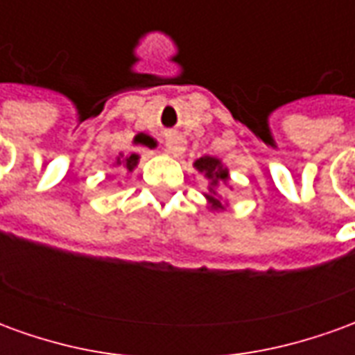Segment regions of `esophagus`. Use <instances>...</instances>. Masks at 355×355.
<instances>
[{
    "label": "esophagus",
    "instance_id": "1",
    "mask_svg": "<svg viewBox=\"0 0 355 355\" xmlns=\"http://www.w3.org/2000/svg\"><path fill=\"white\" fill-rule=\"evenodd\" d=\"M165 148H167V152H169L173 157H178V155L184 154L186 150V139L184 137H171L165 142Z\"/></svg>",
    "mask_w": 355,
    "mask_h": 355
}]
</instances>
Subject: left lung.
Instances as JSON below:
<instances>
[{
    "label": "left lung",
    "instance_id": "left-lung-1",
    "mask_svg": "<svg viewBox=\"0 0 355 355\" xmlns=\"http://www.w3.org/2000/svg\"><path fill=\"white\" fill-rule=\"evenodd\" d=\"M193 167L198 173L207 178V192H203V198L207 200V209L213 213H223L228 209V200L226 196L220 192V188H228L234 190L230 184V171L224 165L223 159H218L215 155H203L200 159L193 162Z\"/></svg>",
    "mask_w": 355,
    "mask_h": 355
}]
</instances>
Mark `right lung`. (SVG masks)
<instances>
[{"mask_svg": "<svg viewBox=\"0 0 355 355\" xmlns=\"http://www.w3.org/2000/svg\"><path fill=\"white\" fill-rule=\"evenodd\" d=\"M132 144H135V146L155 148L157 146V140H155L154 137L146 135V132H139V135H135ZM139 162H140V155L137 154V152H129V154L119 152V155L116 157V162H114V167H119V169H123L125 173H132V171L139 167Z\"/></svg>", "mask_w": 355, "mask_h": 355, "instance_id": "1", "label": "right lung"}]
</instances>
